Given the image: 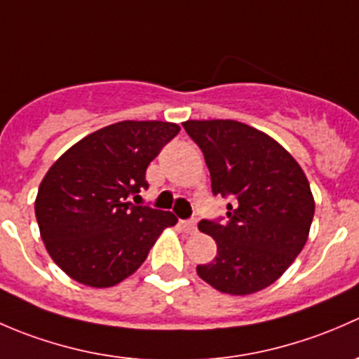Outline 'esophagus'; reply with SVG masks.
I'll list each match as a JSON object with an SVG mask.
<instances>
[{"instance_id": "obj_1", "label": "esophagus", "mask_w": 359, "mask_h": 359, "mask_svg": "<svg viewBox=\"0 0 359 359\" xmlns=\"http://www.w3.org/2000/svg\"><path fill=\"white\" fill-rule=\"evenodd\" d=\"M180 227L184 229V233L194 234L198 231L196 220H180Z\"/></svg>"}]
</instances>
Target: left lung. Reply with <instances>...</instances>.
Segmentation results:
<instances>
[{"label": "left lung", "mask_w": 359, "mask_h": 359, "mask_svg": "<svg viewBox=\"0 0 359 359\" xmlns=\"http://www.w3.org/2000/svg\"><path fill=\"white\" fill-rule=\"evenodd\" d=\"M213 194L233 198L227 222L201 220L217 243L212 262L196 267L215 290L250 295L273 285L309 238L314 198L299 163L273 137L234 119H189Z\"/></svg>", "instance_id": "8db88e82"}]
</instances>
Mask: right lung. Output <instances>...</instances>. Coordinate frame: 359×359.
Instances as JSON below:
<instances>
[{
    "label": "right lung",
    "instance_id": "1",
    "mask_svg": "<svg viewBox=\"0 0 359 359\" xmlns=\"http://www.w3.org/2000/svg\"><path fill=\"white\" fill-rule=\"evenodd\" d=\"M180 132L168 121H119L69 147L46 172L36 220L53 262L78 283L107 288L132 276L172 212L133 205L147 189L146 170Z\"/></svg>",
    "mask_w": 359,
    "mask_h": 359
}]
</instances>
